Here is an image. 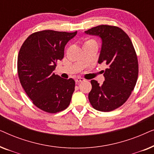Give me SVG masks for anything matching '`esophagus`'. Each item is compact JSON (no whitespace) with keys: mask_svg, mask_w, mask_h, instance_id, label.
Returning a JSON list of instances; mask_svg holds the SVG:
<instances>
[{"mask_svg":"<svg viewBox=\"0 0 154 154\" xmlns=\"http://www.w3.org/2000/svg\"><path fill=\"white\" fill-rule=\"evenodd\" d=\"M84 81L83 79H82V78H77L76 79H75V82L76 83H81V82H83Z\"/></svg>","mask_w":154,"mask_h":154,"instance_id":"obj_1","label":"esophagus"}]
</instances>
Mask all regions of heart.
Listing matches in <instances>:
<instances>
[{
    "label": "heart",
    "mask_w": 154,
    "mask_h": 154,
    "mask_svg": "<svg viewBox=\"0 0 154 154\" xmlns=\"http://www.w3.org/2000/svg\"><path fill=\"white\" fill-rule=\"evenodd\" d=\"M85 44H95L96 45H97V42L93 39L86 40L85 42V44H84V45H85Z\"/></svg>",
    "instance_id": "1"
}]
</instances>
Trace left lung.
<instances>
[{
  "label": "left lung",
  "mask_w": 154,
  "mask_h": 154,
  "mask_svg": "<svg viewBox=\"0 0 154 154\" xmlns=\"http://www.w3.org/2000/svg\"><path fill=\"white\" fill-rule=\"evenodd\" d=\"M85 33L102 38L98 63L104 62L108 66L104 71L105 81L102 85L95 80L91 81L88 99L96 110H115L128 100L135 87L139 72L135 50L127 33L118 26L100 25Z\"/></svg>",
  "instance_id": "1"
}]
</instances>
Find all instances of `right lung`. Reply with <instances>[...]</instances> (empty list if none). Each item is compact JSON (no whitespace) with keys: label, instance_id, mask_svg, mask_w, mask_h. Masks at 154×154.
I'll use <instances>...</instances> for the list:
<instances>
[{"label":"right lung","instance_id":"right-lung-1","mask_svg":"<svg viewBox=\"0 0 154 154\" xmlns=\"http://www.w3.org/2000/svg\"><path fill=\"white\" fill-rule=\"evenodd\" d=\"M76 33L37 31L25 40L19 52L17 72L21 85L33 104L45 112H60L70 104L74 80L62 79L53 71L57 61L64 57L66 44Z\"/></svg>","mask_w":154,"mask_h":154}]
</instances>
